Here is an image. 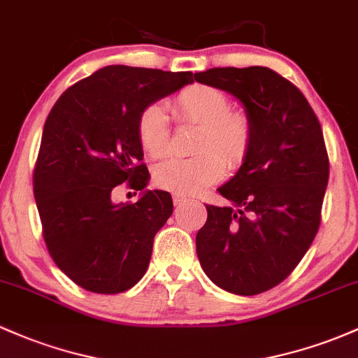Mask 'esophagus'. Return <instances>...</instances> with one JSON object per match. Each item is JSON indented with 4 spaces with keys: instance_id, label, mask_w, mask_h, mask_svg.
Returning <instances> with one entry per match:
<instances>
[{
    "instance_id": "obj_1",
    "label": "esophagus",
    "mask_w": 358,
    "mask_h": 358,
    "mask_svg": "<svg viewBox=\"0 0 358 358\" xmlns=\"http://www.w3.org/2000/svg\"><path fill=\"white\" fill-rule=\"evenodd\" d=\"M183 202H187V197H185V195L173 194V203H175V206H182Z\"/></svg>"
}]
</instances>
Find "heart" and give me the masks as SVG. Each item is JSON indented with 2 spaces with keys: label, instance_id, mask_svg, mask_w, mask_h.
Returning a JSON list of instances; mask_svg holds the SVG:
<instances>
[{
  "label": "heart",
  "instance_id": "b5f03b06",
  "mask_svg": "<svg viewBox=\"0 0 358 358\" xmlns=\"http://www.w3.org/2000/svg\"><path fill=\"white\" fill-rule=\"evenodd\" d=\"M178 125H197L192 158H171L156 164L152 180L159 188L176 194H199L222 178L226 168L236 171L248 159L255 141V125L245 110L231 108L222 90L209 85H188L170 100ZM137 139L151 158L171 151V131L166 113L148 105L137 119Z\"/></svg>",
  "mask_w": 358,
  "mask_h": 358
}]
</instances>
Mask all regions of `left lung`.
Here are the masks:
<instances>
[{
	"mask_svg": "<svg viewBox=\"0 0 358 358\" xmlns=\"http://www.w3.org/2000/svg\"><path fill=\"white\" fill-rule=\"evenodd\" d=\"M195 81L231 93L255 125L248 159L206 206L197 257L215 285L255 296L284 282L321 224L329 159L316 113L296 85L273 69L212 68Z\"/></svg>",
	"mask_w": 358,
	"mask_h": 358,
	"instance_id": "1",
	"label": "left lung"
}]
</instances>
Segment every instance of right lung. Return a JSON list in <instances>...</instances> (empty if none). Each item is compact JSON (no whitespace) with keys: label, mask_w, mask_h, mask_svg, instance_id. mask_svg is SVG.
<instances>
[{"label":"right lung","mask_w":358,"mask_h":358,"mask_svg":"<svg viewBox=\"0 0 358 358\" xmlns=\"http://www.w3.org/2000/svg\"><path fill=\"white\" fill-rule=\"evenodd\" d=\"M192 81L190 71L107 66L66 90L50 110L34 197L49 255L80 287L119 294L146 273L171 195L148 190L136 203H113L112 190L125 181L134 190L148 185L139 113Z\"/></svg>","instance_id":"add662e5"}]
</instances>
